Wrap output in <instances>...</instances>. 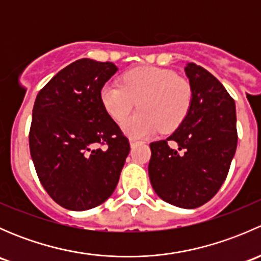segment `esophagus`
Here are the masks:
<instances>
[{"label": "esophagus", "mask_w": 261, "mask_h": 261, "mask_svg": "<svg viewBox=\"0 0 261 261\" xmlns=\"http://www.w3.org/2000/svg\"><path fill=\"white\" fill-rule=\"evenodd\" d=\"M140 143L139 140H136V139H130V146L134 147L135 145H138V144Z\"/></svg>", "instance_id": "esophagus-1"}]
</instances>
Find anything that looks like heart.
<instances>
[{
    "mask_svg": "<svg viewBox=\"0 0 261 261\" xmlns=\"http://www.w3.org/2000/svg\"><path fill=\"white\" fill-rule=\"evenodd\" d=\"M99 97L116 121H122L139 105L140 110L123 121L122 128L128 135L144 138L162 128L178 127L188 115L193 93L191 84L173 70L143 67L126 73L122 83L105 84Z\"/></svg>",
    "mask_w": 261,
    "mask_h": 261,
    "instance_id": "b5f03b06",
    "label": "heart"
}]
</instances>
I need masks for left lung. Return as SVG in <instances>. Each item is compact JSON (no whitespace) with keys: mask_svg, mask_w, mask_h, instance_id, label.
I'll use <instances>...</instances> for the list:
<instances>
[{"mask_svg":"<svg viewBox=\"0 0 261 261\" xmlns=\"http://www.w3.org/2000/svg\"><path fill=\"white\" fill-rule=\"evenodd\" d=\"M192 87L188 115L167 140L150 144L149 178L155 193L180 208H197L215 196L227 177L238 146L236 107L208 70L184 68ZM177 146L170 148L167 140Z\"/></svg>","mask_w":261,"mask_h":261,"instance_id":"8db88e82","label":"left lung"}]
</instances>
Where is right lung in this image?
<instances>
[{
    "label": "right lung",
    "mask_w": 261,
    "mask_h": 261,
    "mask_svg": "<svg viewBox=\"0 0 261 261\" xmlns=\"http://www.w3.org/2000/svg\"><path fill=\"white\" fill-rule=\"evenodd\" d=\"M117 69L110 62L75 60L46 83L34 103L31 159L49 196L70 211L110 198L130 151L99 97Z\"/></svg>",
    "instance_id": "add662e5"
}]
</instances>
